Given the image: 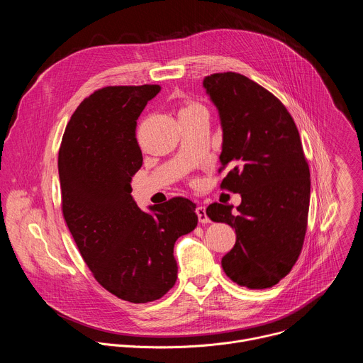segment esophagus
<instances>
[{
    "mask_svg": "<svg viewBox=\"0 0 363 363\" xmlns=\"http://www.w3.org/2000/svg\"><path fill=\"white\" fill-rule=\"evenodd\" d=\"M195 211H196V216H198V220H199L201 224H208L210 223V218L206 217V213H205V206L198 205Z\"/></svg>",
    "mask_w": 363,
    "mask_h": 363,
    "instance_id": "esophagus-1",
    "label": "esophagus"
}]
</instances>
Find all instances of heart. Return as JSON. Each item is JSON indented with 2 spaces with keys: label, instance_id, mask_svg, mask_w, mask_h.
I'll use <instances>...</instances> for the list:
<instances>
[{
  "label": "heart",
  "instance_id": "1",
  "mask_svg": "<svg viewBox=\"0 0 363 363\" xmlns=\"http://www.w3.org/2000/svg\"><path fill=\"white\" fill-rule=\"evenodd\" d=\"M205 108L201 105V103L195 101V100H185L182 103V108L179 111V116H185V115H192L196 112H203Z\"/></svg>",
  "mask_w": 363,
  "mask_h": 363
}]
</instances>
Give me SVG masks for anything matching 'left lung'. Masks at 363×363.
Listing matches in <instances>:
<instances>
[{
    "instance_id": "1",
    "label": "left lung",
    "mask_w": 363,
    "mask_h": 363,
    "mask_svg": "<svg viewBox=\"0 0 363 363\" xmlns=\"http://www.w3.org/2000/svg\"><path fill=\"white\" fill-rule=\"evenodd\" d=\"M203 87L220 112L223 152L220 188L241 194V203L214 202L206 216L235 228L223 257L225 274L260 290L286 277L301 252L307 230L310 171L297 126L283 103L251 79L214 73Z\"/></svg>"
}]
</instances>
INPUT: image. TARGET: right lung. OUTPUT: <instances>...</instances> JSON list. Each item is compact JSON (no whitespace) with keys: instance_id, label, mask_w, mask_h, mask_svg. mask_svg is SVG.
<instances>
[{"instance_id":"add662e5","label":"right lung","mask_w":363,"mask_h":363,"mask_svg":"<svg viewBox=\"0 0 363 363\" xmlns=\"http://www.w3.org/2000/svg\"><path fill=\"white\" fill-rule=\"evenodd\" d=\"M160 84L108 86L73 113L59 152L62 211L97 283L130 303L161 298L177 281L175 241L198 224L192 201L175 196L139 210L130 181L142 167L136 121Z\"/></svg>"}]
</instances>
